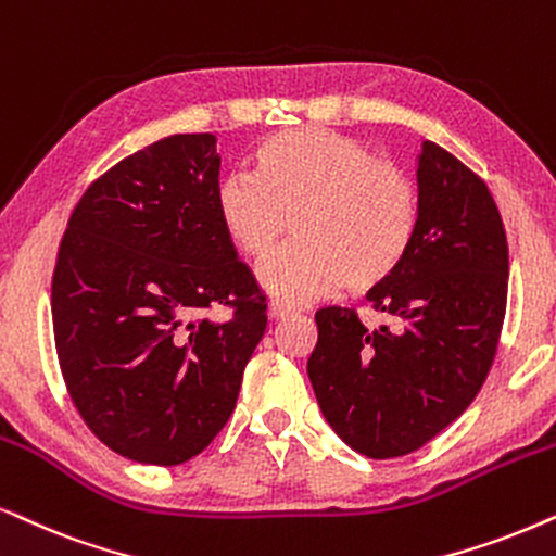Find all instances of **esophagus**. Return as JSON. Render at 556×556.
<instances>
[{"label": "esophagus", "instance_id": "34e87169", "mask_svg": "<svg viewBox=\"0 0 556 556\" xmlns=\"http://www.w3.org/2000/svg\"><path fill=\"white\" fill-rule=\"evenodd\" d=\"M294 313H300L298 302H290L285 298H274L269 302V315L271 317H287V315H294Z\"/></svg>", "mask_w": 556, "mask_h": 556}]
</instances>
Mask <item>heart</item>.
I'll return each mask as SVG.
<instances>
[{"instance_id":"obj_1","label":"heart","mask_w":556,"mask_h":556,"mask_svg":"<svg viewBox=\"0 0 556 556\" xmlns=\"http://www.w3.org/2000/svg\"><path fill=\"white\" fill-rule=\"evenodd\" d=\"M224 231L249 262L290 249L258 271L271 294L307 300L345 285L368 292L394 277L419 231V188L396 162L332 129L266 137L254 173L236 169L216 192Z\"/></svg>"}]
</instances>
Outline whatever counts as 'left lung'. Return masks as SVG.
I'll return each mask as SVG.
<instances>
[{"instance_id":"8db88e82","label":"left lung","mask_w":556,"mask_h":556,"mask_svg":"<svg viewBox=\"0 0 556 556\" xmlns=\"http://www.w3.org/2000/svg\"><path fill=\"white\" fill-rule=\"evenodd\" d=\"M419 231L394 277L368 292L387 317L315 313L307 361L317 404L355 453L391 460L425 447L472 404L498 351L508 243L483 177L440 144L419 157Z\"/></svg>"}]
</instances>
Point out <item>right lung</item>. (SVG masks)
Here are the masks:
<instances>
[{"label":"right lung","instance_id":"1","mask_svg":"<svg viewBox=\"0 0 556 556\" xmlns=\"http://www.w3.org/2000/svg\"><path fill=\"white\" fill-rule=\"evenodd\" d=\"M213 135H173L88 185L53 271L63 381L109 450L180 465L236 409L266 294L218 220ZM229 309L226 321L212 317Z\"/></svg>","mask_w":556,"mask_h":556}]
</instances>
